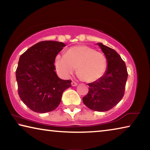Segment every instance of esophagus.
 <instances>
[{
	"label": "esophagus",
	"instance_id": "esophagus-1",
	"mask_svg": "<svg viewBox=\"0 0 150 150\" xmlns=\"http://www.w3.org/2000/svg\"><path fill=\"white\" fill-rule=\"evenodd\" d=\"M78 84L76 82H75V81H72L71 82V85L73 86V87H75V86H77Z\"/></svg>",
	"mask_w": 150,
	"mask_h": 150
}]
</instances>
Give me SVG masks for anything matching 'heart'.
<instances>
[{
    "mask_svg": "<svg viewBox=\"0 0 150 150\" xmlns=\"http://www.w3.org/2000/svg\"><path fill=\"white\" fill-rule=\"evenodd\" d=\"M55 66L60 76L67 78L75 71L86 82H94L104 75L106 59L102 53L87 45H77L69 48L66 54H58Z\"/></svg>",
    "mask_w": 150,
    "mask_h": 150,
    "instance_id": "b5f03b06",
    "label": "heart"
}]
</instances>
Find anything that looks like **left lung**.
<instances>
[{
    "label": "left lung",
    "instance_id": "left-lung-1",
    "mask_svg": "<svg viewBox=\"0 0 150 150\" xmlns=\"http://www.w3.org/2000/svg\"><path fill=\"white\" fill-rule=\"evenodd\" d=\"M105 55L107 68L99 79L87 84L89 91L83 98V102L91 110H109L122 98L128 78L126 66L117 52L112 48L97 43Z\"/></svg>",
    "mask_w": 150,
    "mask_h": 150
}]
</instances>
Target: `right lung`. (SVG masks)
<instances>
[{
    "instance_id": "add662e5",
    "label": "right lung",
    "mask_w": 150,
    "mask_h": 150,
    "mask_svg": "<svg viewBox=\"0 0 150 150\" xmlns=\"http://www.w3.org/2000/svg\"><path fill=\"white\" fill-rule=\"evenodd\" d=\"M65 46L63 42H40L20 57L16 71L18 95L35 112L54 110L63 91L71 87V81L62 79L55 71V57Z\"/></svg>"
}]
</instances>
